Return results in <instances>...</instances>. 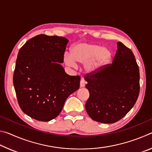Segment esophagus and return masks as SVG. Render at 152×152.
Instances as JSON below:
<instances>
[{
    "label": "esophagus",
    "instance_id": "obj_1",
    "mask_svg": "<svg viewBox=\"0 0 152 152\" xmlns=\"http://www.w3.org/2000/svg\"><path fill=\"white\" fill-rule=\"evenodd\" d=\"M86 84V82L85 81V80L83 79V78L81 79V80H80V87L85 86Z\"/></svg>",
    "mask_w": 152,
    "mask_h": 152
}]
</instances>
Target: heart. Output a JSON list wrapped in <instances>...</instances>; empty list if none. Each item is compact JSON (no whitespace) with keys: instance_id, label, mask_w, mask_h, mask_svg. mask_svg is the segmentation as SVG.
<instances>
[{"instance_id":"obj_1","label":"heart","mask_w":152,"mask_h":152,"mask_svg":"<svg viewBox=\"0 0 152 152\" xmlns=\"http://www.w3.org/2000/svg\"><path fill=\"white\" fill-rule=\"evenodd\" d=\"M69 53L64 54V61L67 65L76 66V61L84 64V68L88 72L99 70L109 61L111 53L107 48L92 43H78L74 44Z\"/></svg>"}]
</instances>
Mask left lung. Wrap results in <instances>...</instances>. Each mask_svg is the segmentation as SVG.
I'll return each mask as SVG.
<instances>
[{
  "mask_svg": "<svg viewBox=\"0 0 152 152\" xmlns=\"http://www.w3.org/2000/svg\"><path fill=\"white\" fill-rule=\"evenodd\" d=\"M89 98L85 105L92 119L113 123L125 117L140 94V70L133 53L117 42L113 63L84 76Z\"/></svg>",
  "mask_w": 152,
  "mask_h": 152,
  "instance_id": "1",
  "label": "left lung"
}]
</instances>
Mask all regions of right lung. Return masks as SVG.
Here are the masks:
<instances>
[{
  "label": "right lung",
  "instance_id": "right-lung-1",
  "mask_svg": "<svg viewBox=\"0 0 152 152\" xmlns=\"http://www.w3.org/2000/svg\"><path fill=\"white\" fill-rule=\"evenodd\" d=\"M68 40L38 35L20 48L13 74L18 103L23 112L39 121L58 117L64 102L80 87V76L67 74L60 63Z\"/></svg>",
  "mask_w": 152,
  "mask_h": 152
}]
</instances>
